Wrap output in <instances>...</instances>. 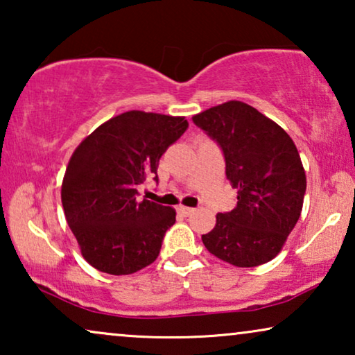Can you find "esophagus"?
Listing matches in <instances>:
<instances>
[{"label": "esophagus", "instance_id": "obj_1", "mask_svg": "<svg viewBox=\"0 0 355 355\" xmlns=\"http://www.w3.org/2000/svg\"><path fill=\"white\" fill-rule=\"evenodd\" d=\"M178 211L179 213H181V215H184V216H189V215H192V213L193 211H196V210H193V208H191V207H179L178 208Z\"/></svg>", "mask_w": 355, "mask_h": 355}]
</instances>
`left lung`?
<instances>
[{"instance_id": "8db88e82", "label": "left lung", "mask_w": 355, "mask_h": 355, "mask_svg": "<svg viewBox=\"0 0 355 355\" xmlns=\"http://www.w3.org/2000/svg\"><path fill=\"white\" fill-rule=\"evenodd\" d=\"M216 140L237 205L218 213L202 236L223 261L249 268L273 260L297 223L307 179L295 144L283 128L244 101H226L192 118Z\"/></svg>"}]
</instances>
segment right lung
<instances>
[{
    "mask_svg": "<svg viewBox=\"0 0 355 355\" xmlns=\"http://www.w3.org/2000/svg\"><path fill=\"white\" fill-rule=\"evenodd\" d=\"M184 116L125 111L98 125L74 150L61 186L66 221L80 254L108 275L153 263L176 210L144 198L137 187L158 181L162 155L187 129Z\"/></svg>",
    "mask_w": 355,
    "mask_h": 355,
    "instance_id": "obj_1",
    "label": "right lung"
}]
</instances>
